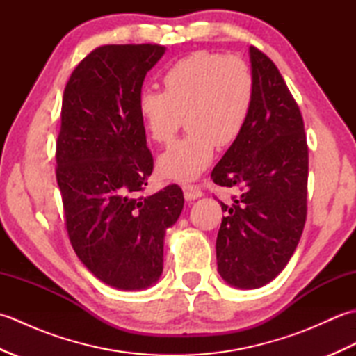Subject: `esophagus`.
I'll list each match as a JSON object with an SVG mask.
<instances>
[{"label": "esophagus", "instance_id": "34e87169", "mask_svg": "<svg viewBox=\"0 0 356 356\" xmlns=\"http://www.w3.org/2000/svg\"><path fill=\"white\" fill-rule=\"evenodd\" d=\"M182 190H184L185 199H186L188 202L199 199V197H202V195H203L202 190H200V188H199L197 185H184Z\"/></svg>", "mask_w": 356, "mask_h": 356}]
</instances>
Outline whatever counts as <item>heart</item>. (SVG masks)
Returning <instances> with one entry per match:
<instances>
[{
  "mask_svg": "<svg viewBox=\"0 0 356 356\" xmlns=\"http://www.w3.org/2000/svg\"><path fill=\"white\" fill-rule=\"evenodd\" d=\"M163 92L143 90L138 113L149 139L168 143L186 116L190 130L159 156L166 179L190 182L211 165L216 147H228L245 130L254 101V76L243 59L193 51L162 76Z\"/></svg>",
  "mask_w": 356,
  "mask_h": 356,
  "instance_id": "1",
  "label": "heart"
}]
</instances>
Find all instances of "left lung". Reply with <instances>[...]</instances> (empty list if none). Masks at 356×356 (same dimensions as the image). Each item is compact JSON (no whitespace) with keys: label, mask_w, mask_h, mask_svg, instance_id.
Segmentation results:
<instances>
[{"label":"left lung","mask_w":356,"mask_h":356,"mask_svg":"<svg viewBox=\"0 0 356 356\" xmlns=\"http://www.w3.org/2000/svg\"><path fill=\"white\" fill-rule=\"evenodd\" d=\"M254 101L245 130L213 170L238 186L217 234V270L238 289H257L284 269L306 222L309 154L303 118L275 64L249 47Z\"/></svg>","instance_id":"8db88e82"}]
</instances>
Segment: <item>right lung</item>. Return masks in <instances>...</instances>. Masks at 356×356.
<instances>
[{"label":"right lung","instance_id":"obj_1","mask_svg":"<svg viewBox=\"0 0 356 356\" xmlns=\"http://www.w3.org/2000/svg\"><path fill=\"white\" fill-rule=\"evenodd\" d=\"M157 44L102 45L67 82L56 142V180L70 243L102 283L142 291L163 270V238L184 209L170 185L143 197L153 156L138 113Z\"/></svg>","mask_w":356,"mask_h":356}]
</instances>
